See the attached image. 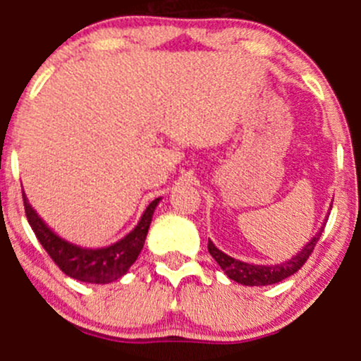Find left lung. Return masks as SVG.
<instances>
[{
	"mask_svg": "<svg viewBox=\"0 0 361 361\" xmlns=\"http://www.w3.org/2000/svg\"><path fill=\"white\" fill-rule=\"evenodd\" d=\"M322 232L323 228L318 232L316 238L311 239V243H307V245L304 246V250H302L300 253L295 255L292 260L279 265H251V264H246V262L235 260V258L221 253V251L218 250L211 241H207V251H209L211 257L218 262V265L224 269L225 274H227L231 279H234L235 283H241V285H246V286H267V285H274V283L283 281V279L290 278V276L295 274V272H297L298 269L307 262L309 255H311L312 250H314Z\"/></svg>",
	"mask_w": 361,
	"mask_h": 361,
	"instance_id": "1",
	"label": "left lung"
}]
</instances>
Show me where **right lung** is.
<instances>
[{
    "label": "right lung",
    "instance_id": "obj_1",
    "mask_svg": "<svg viewBox=\"0 0 361 361\" xmlns=\"http://www.w3.org/2000/svg\"><path fill=\"white\" fill-rule=\"evenodd\" d=\"M23 199L25 216H27L32 232L47 253L50 255V258L56 262L57 267L69 278L83 283H96V285H106V283L122 278L129 271L130 265L136 262L137 255L143 250L154 211L160 201V199H155L148 204L140 224L118 243L101 250H89L71 245V243L64 241L59 235L54 234L47 227L45 221L36 214V211L32 209L24 194Z\"/></svg>",
    "mask_w": 361,
    "mask_h": 361
}]
</instances>
